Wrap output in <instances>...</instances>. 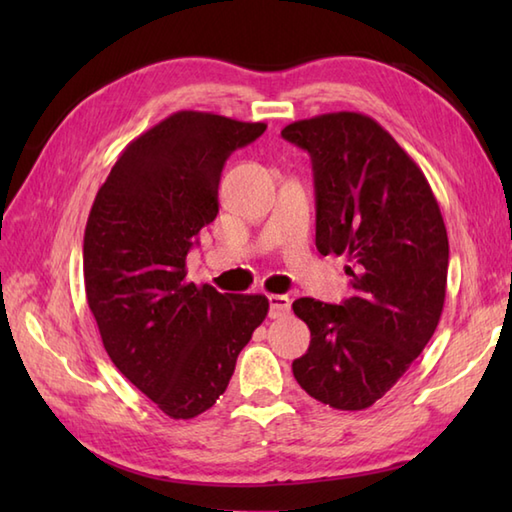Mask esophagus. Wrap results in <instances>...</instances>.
I'll use <instances>...</instances> for the list:
<instances>
[{
    "label": "esophagus",
    "instance_id": "1",
    "mask_svg": "<svg viewBox=\"0 0 512 512\" xmlns=\"http://www.w3.org/2000/svg\"><path fill=\"white\" fill-rule=\"evenodd\" d=\"M268 303H270V319L286 317V314L290 312V306H292L290 297H286V295H270Z\"/></svg>",
    "mask_w": 512,
    "mask_h": 512
}]
</instances>
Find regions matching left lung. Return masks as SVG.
<instances>
[{
  "label": "left lung",
  "instance_id": "obj_1",
  "mask_svg": "<svg viewBox=\"0 0 512 512\" xmlns=\"http://www.w3.org/2000/svg\"><path fill=\"white\" fill-rule=\"evenodd\" d=\"M306 149L317 195V248L347 255L354 295L341 306L292 303L310 328L292 363L301 389L343 411L372 407L398 383L438 328L449 237L420 167L374 118L321 114L281 129Z\"/></svg>",
  "mask_w": 512,
  "mask_h": 512
}]
</instances>
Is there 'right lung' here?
Listing matches in <instances>:
<instances>
[{
    "label": "right lung",
    "instance_id": "right-lung-1",
    "mask_svg": "<svg viewBox=\"0 0 512 512\" xmlns=\"http://www.w3.org/2000/svg\"><path fill=\"white\" fill-rule=\"evenodd\" d=\"M264 132L220 114H171L118 156L85 226V295L105 352L173 420L215 405L268 314L264 295L184 279L195 235L220 211L226 158Z\"/></svg>",
    "mask_w": 512,
    "mask_h": 512
}]
</instances>
